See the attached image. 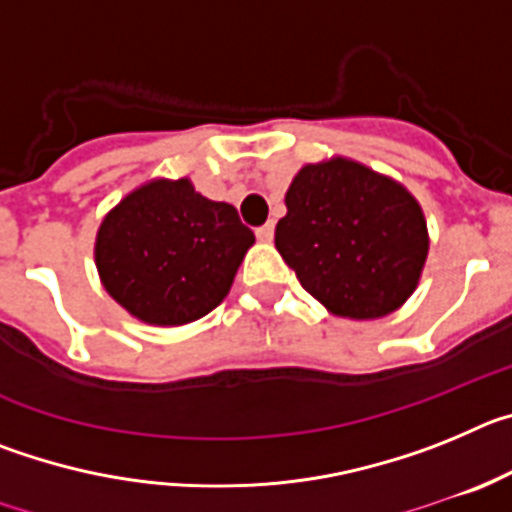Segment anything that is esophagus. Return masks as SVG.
<instances>
[{
  "mask_svg": "<svg viewBox=\"0 0 512 512\" xmlns=\"http://www.w3.org/2000/svg\"><path fill=\"white\" fill-rule=\"evenodd\" d=\"M256 238L264 243H269L274 238V223H264L261 228H256Z\"/></svg>",
  "mask_w": 512,
  "mask_h": 512,
  "instance_id": "1",
  "label": "esophagus"
}]
</instances>
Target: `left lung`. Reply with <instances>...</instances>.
<instances>
[{
    "mask_svg": "<svg viewBox=\"0 0 512 512\" xmlns=\"http://www.w3.org/2000/svg\"><path fill=\"white\" fill-rule=\"evenodd\" d=\"M274 243L315 300L356 320L397 310L428 256L413 194L346 158L307 164L295 176Z\"/></svg>",
    "mask_w": 512,
    "mask_h": 512,
    "instance_id": "left-lung-1",
    "label": "left lung"
}]
</instances>
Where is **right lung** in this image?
I'll return each instance as SVG.
<instances>
[{"label":"right lung","instance_id":"add662e5","mask_svg":"<svg viewBox=\"0 0 512 512\" xmlns=\"http://www.w3.org/2000/svg\"><path fill=\"white\" fill-rule=\"evenodd\" d=\"M251 246L233 205L207 200L187 179H158L104 217L94 256L104 289L130 315L184 325L223 302Z\"/></svg>","mask_w":512,"mask_h":512}]
</instances>
